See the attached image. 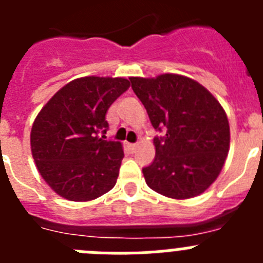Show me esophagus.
I'll list each match as a JSON object with an SVG mask.
<instances>
[{
    "label": "esophagus",
    "mask_w": 263,
    "mask_h": 263,
    "mask_svg": "<svg viewBox=\"0 0 263 263\" xmlns=\"http://www.w3.org/2000/svg\"><path fill=\"white\" fill-rule=\"evenodd\" d=\"M127 147H129L130 152H134L137 148V143H127Z\"/></svg>",
    "instance_id": "34e87169"
}]
</instances>
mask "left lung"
<instances>
[{
	"label": "left lung",
	"instance_id": "8db88e82",
	"mask_svg": "<svg viewBox=\"0 0 263 263\" xmlns=\"http://www.w3.org/2000/svg\"><path fill=\"white\" fill-rule=\"evenodd\" d=\"M132 88L163 136L154 138L155 158L143 167L146 184L173 199H190L210 187L229 152L224 109L197 81L175 73L130 78Z\"/></svg>",
	"mask_w": 263,
	"mask_h": 263
}]
</instances>
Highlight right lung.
<instances>
[{"instance_id":"right-lung-1","label":"right lung","mask_w":263,"mask_h":263,"mask_svg":"<svg viewBox=\"0 0 263 263\" xmlns=\"http://www.w3.org/2000/svg\"><path fill=\"white\" fill-rule=\"evenodd\" d=\"M129 87L124 78L76 79L39 111L30 136L32 158L58 195L88 201L115 187L124 150L120 142L105 139V115Z\"/></svg>"}]
</instances>
